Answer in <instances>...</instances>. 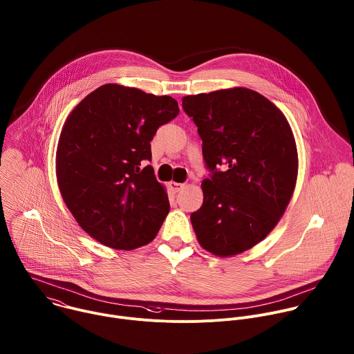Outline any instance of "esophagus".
I'll return each mask as SVG.
<instances>
[{
	"instance_id": "34e87169",
	"label": "esophagus",
	"mask_w": 354,
	"mask_h": 354,
	"mask_svg": "<svg viewBox=\"0 0 354 354\" xmlns=\"http://www.w3.org/2000/svg\"><path fill=\"white\" fill-rule=\"evenodd\" d=\"M168 186H169V189H171L172 192H175V193L180 192V190L185 187L183 183H178V182H174V180H171V182L168 183Z\"/></svg>"
}]
</instances>
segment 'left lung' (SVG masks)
Here are the masks:
<instances>
[{
	"label": "left lung",
	"instance_id": "obj_1",
	"mask_svg": "<svg viewBox=\"0 0 354 354\" xmlns=\"http://www.w3.org/2000/svg\"><path fill=\"white\" fill-rule=\"evenodd\" d=\"M182 106L211 171L201 183L203 205L190 215L197 241L218 257L241 254L277 226L292 198L299 169L293 132L275 104L246 87L186 95Z\"/></svg>",
	"mask_w": 354,
	"mask_h": 354
}]
</instances>
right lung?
I'll return each instance as SVG.
<instances>
[{
    "mask_svg": "<svg viewBox=\"0 0 354 354\" xmlns=\"http://www.w3.org/2000/svg\"><path fill=\"white\" fill-rule=\"evenodd\" d=\"M179 113L178 101L116 83L86 95L62 127L55 171L61 196L80 227L116 250L149 245L169 212L156 179L157 129Z\"/></svg>",
    "mask_w": 354,
    "mask_h": 354,
    "instance_id": "add662e5",
    "label": "right lung"
}]
</instances>
